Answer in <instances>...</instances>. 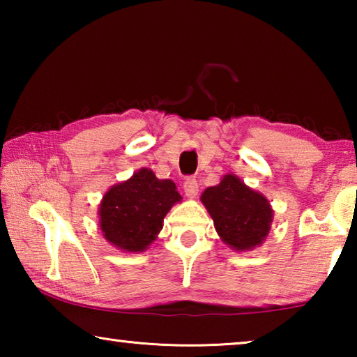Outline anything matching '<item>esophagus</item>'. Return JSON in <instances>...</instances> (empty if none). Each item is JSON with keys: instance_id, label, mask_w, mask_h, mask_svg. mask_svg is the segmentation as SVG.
I'll use <instances>...</instances> for the list:
<instances>
[{"instance_id": "1", "label": "esophagus", "mask_w": 357, "mask_h": 357, "mask_svg": "<svg viewBox=\"0 0 357 357\" xmlns=\"http://www.w3.org/2000/svg\"><path fill=\"white\" fill-rule=\"evenodd\" d=\"M184 192L187 198H195L198 193V183L195 178H187L184 181Z\"/></svg>"}]
</instances>
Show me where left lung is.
Returning <instances> with one entry per match:
<instances>
[{"label": "left lung", "mask_w": 357, "mask_h": 357, "mask_svg": "<svg viewBox=\"0 0 357 357\" xmlns=\"http://www.w3.org/2000/svg\"><path fill=\"white\" fill-rule=\"evenodd\" d=\"M214 228L229 249L249 252L261 245L271 231L274 211L263 193L228 173L200 197Z\"/></svg>", "instance_id": "1"}]
</instances>
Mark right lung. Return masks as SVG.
I'll list each match as a JSON object with an SVG mask.
<instances>
[{
  "label": "right lung",
  "mask_w": 357,
  "mask_h": 357,
  "mask_svg": "<svg viewBox=\"0 0 357 357\" xmlns=\"http://www.w3.org/2000/svg\"><path fill=\"white\" fill-rule=\"evenodd\" d=\"M181 200L172 179L155 178L153 170L143 167L102 197L98 211L100 231L119 250L144 252L160 233L168 211Z\"/></svg>",
  "instance_id": "add662e5"
}]
</instances>
